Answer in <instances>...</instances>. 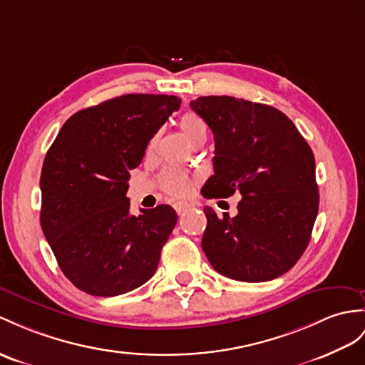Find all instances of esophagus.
Wrapping results in <instances>:
<instances>
[{
    "mask_svg": "<svg viewBox=\"0 0 365 365\" xmlns=\"http://www.w3.org/2000/svg\"><path fill=\"white\" fill-rule=\"evenodd\" d=\"M173 209L176 210L178 215H181V213H182L185 209H189V202H185V201H176V202H173Z\"/></svg>",
    "mask_w": 365,
    "mask_h": 365,
    "instance_id": "esophagus-1",
    "label": "esophagus"
}]
</instances>
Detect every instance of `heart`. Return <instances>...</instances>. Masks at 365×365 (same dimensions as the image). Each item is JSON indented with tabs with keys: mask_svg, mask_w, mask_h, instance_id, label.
Instances as JSON below:
<instances>
[{
	"mask_svg": "<svg viewBox=\"0 0 365 365\" xmlns=\"http://www.w3.org/2000/svg\"><path fill=\"white\" fill-rule=\"evenodd\" d=\"M180 128L190 142L206 136V125H204L202 119L198 118L197 114H184L180 120ZM155 142L156 138L150 142V147H153ZM159 184H161L164 192L173 195V197H184V195H187L192 190L193 180L189 173H185L181 168L167 167L159 175Z\"/></svg>",
	"mask_w": 365,
	"mask_h": 365,
	"instance_id": "b5f03b06",
	"label": "heart"
}]
</instances>
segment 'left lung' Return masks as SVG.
I'll use <instances>...</instances> for the list:
<instances>
[{"instance_id": "left-lung-1", "label": "left lung", "mask_w": 365, "mask_h": 365, "mask_svg": "<svg viewBox=\"0 0 365 365\" xmlns=\"http://www.w3.org/2000/svg\"><path fill=\"white\" fill-rule=\"evenodd\" d=\"M190 108L215 140L204 198L242 195L238 213L218 218L204 207L202 251L217 272L240 282H268L305 252L319 210L314 155L288 115L269 105L204 96Z\"/></svg>"}]
</instances>
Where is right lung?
<instances>
[{
    "label": "right lung",
    "mask_w": 365,
    "mask_h": 365,
    "mask_svg": "<svg viewBox=\"0 0 365 365\" xmlns=\"http://www.w3.org/2000/svg\"><path fill=\"white\" fill-rule=\"evenodd\" d=\"M180 105L176 96L114 97L71 115L48 150L41 229L60 269L86 294H125L158 268L178 215L167 204L130 215L128 180Z\"/></svg>",
    "instance_id": "1"
}]
</instances>
